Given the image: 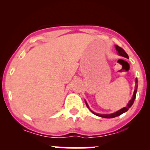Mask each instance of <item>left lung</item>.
Segmentation results:
<instances>
[{
	"label": "left lung",
	"instance_id": "obj_1",
	"mask_svg": "<svg viewBox=\"0 0 150 150\" xmlns=\"http://www.w3.org/2000/svg\"><path fill=\"white\" fill-rule=\"evenodd\" d=\"M115 48H116L117 51V54L119 55H120V56H122V57H126V58H128V54H127V53L125 52L124 49L122 48H120V46H117V45H115ZM135 83H136V85H135V89H134V93H133L132 99H131L130 101H129L128 104H127V106H126V107L122 108V109L119 110H117V111L113 112V113H110V114H98V113H96V112H94L93 111H92V110L90 109L89 106V105H88V104H87V102L85 100L86 105H87V108H89V109L91 110V111L93 112L94 115H97L98 117H103V118H114V117H117L119 115H122V114L124 113V112H126L127 110H128L129 108H130L131 106H132L133 103H134V99H135V98H136V94H137V87H138V85H137V83H138V81H137V79H136V80H135Z\"/></svg>",
	"mask_w": 150,
	"mask_h": 150
}]
</instances>
